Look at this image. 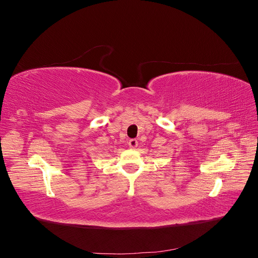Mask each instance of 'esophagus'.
Wrapping results in <instances>:
<instances>
[{
  "instance_id": "obj_1",
  "label": "esophagus",
  "mask_w": 258,
  "mask_h": 258,
  "mask_svg": "<svg viewBox=\"0 0 258 258\" xmlns=\"http://www.w3.org/2000/svg\"><path fill=\"white\" fill-rule=\"evenodd\" d=\"M137 146H138V140L130 139L129 140V147L130 148H136Z\"/></svg>"
}]
</instances>
